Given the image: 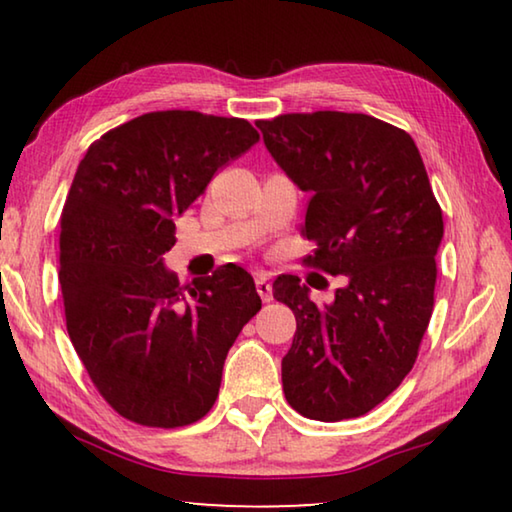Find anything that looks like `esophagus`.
Returning a JSON list of instances; mask_svg holds the SVG:
<instances>
[{"instance_id":"obj_1","label":"esophagus","mask_w":512,"mask_h":512,"mask_svg":"<svg viewBox=\"0 0 512 512\" xmlns=\"http://www.w3.org/2000/svg\"><path fill=\"white\" fill-rule=\"evenodd\" d=\"M255 287H257L259 298H262L264 302H271L273 300V284H271V280H268L266 273H257L255 275Z\"/></svg>"}]
</instances>
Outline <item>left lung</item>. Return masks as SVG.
I'll use <instances>...</instances> for the list:
<instances>
[{
    "mask_svg": "<svg viewBox=\"0 0 512 512\" xmlns=\"http://www.w3.org/2000/svg\"><path fill=\"white\" fill-rule=\"evenodd\" d=\"M280 169L311 194L307 264L345 275L318 307L296 275L273 298L296 316L282 359L287 402L309 420L375 409L409 375L433 311L443 212L409 133L361 112L318 110L257 121Z\"/></svg>",
    "mask_w": 512,
    "mask_h": 512,
    "instance_id": "left-lung-1",
    "label": "left lung"
}]
</instances>
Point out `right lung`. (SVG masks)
Masks as SVG:
<instances>
[{
	"label": "right lung",
	"mask_w": 512,
	"mask_h": 512,
	"mask_svg": "<svg viewBox=\"0 0 512 512\" xmlns=\"http://www.w3.org/2000/svg\"><path fill=\"white\" fill-rule=\"evenodd\" d=\"M259 140L246 119L164 110L94 142L60 216V289L76 354L112 409L146 427L201 420L232 343L262 309L241 266L180 287L164 266L183 216Z\"/></svg>",
	"instance_id": "add662e5"
}]
</instances>
